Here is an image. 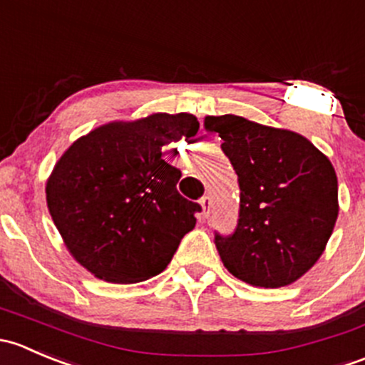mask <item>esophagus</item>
<instances>
[{"instance_id":"esophagus-1","label":"esophagus","mask_w":365,"mask_h":365,"mask_svg":"<svg viewBox=\"0 0 365 365\" xmlns=\"http://www.w3.org/2000/svg\"><path fill=\"white\" fill-rule=\"evenodd\" d=\"M200 205H202V210H204V216H209L210 207H212V204H210V197H209V195H205V197L200 198Z\"/></svg>"}]
</instances>
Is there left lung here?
Wrapping results in <instances>:
<instances>
[{"mask_svg":"<svg viewBox=\"0 0 365 365\" xmlns=\"http://www.w3.org/2000/svg\"><path fill=\"white\" fill-rule=\"evenodd\" d=\"M204 126L220 133L239 175L237 228L230 237H214L221 262L251 287L295 283L323 255L339 214L332 163L283 128L234 114L207 115Z\"/></svg>","mask_w":365,"mask_h":365,"instance_id":"8db88e82","label":"left lung"}]
</instances>
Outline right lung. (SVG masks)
<instances>
[{
    "label": "right lung",
    "instance_id": "add662e5",
    "mask_svg": "<svg viewBox=\"0 0 365 365\" xmlns=\"http://www.w3.org/2000/svg\"><path fill=\"white\" fill-rule=\"evenodd\" d=\"M193 114L112 121L73 142L45 195L71 257L108 283H140L170 264L202 207L178 191L181 170L165 149L198 131Z\"/></svg>",
    "mask_w": 365,
    "mask_h": 365
}]
</instances>
